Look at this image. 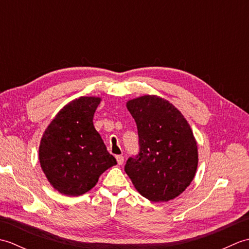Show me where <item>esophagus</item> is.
I'll return each instance as SVG.
<instances>
[{
	"label": "esophagus",
	"mask_w": 249,
	"mask_h": 249,
	"mask_svg": "<svg viewBox=\"0 0 249 249\" xmlns=\"http://www.w3.org/2000/svg\"><path fill=\"white\" fill-rule=\"evenodd\" d=\"M116 161H118V165H123V162H124V157L122 156V155H118L116 156Z\"/></svg>",
	"instance_id": "obj_1"
}]
</instances>
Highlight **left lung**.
I'll use <instances>...</instances> for the list:
<instances>
[{"mask_svg": "<svg viewBox=\"0 0 249 249\" xmlns=\"http://www.w3.org/2000/svg\"><path fill=\"white\" fill-rule=\"evenodd\" d=\"M126 107L138 128L140 152L125 172L141 196L166 202L181 195L195 178L198 146L184 115L165 98L143 95Z\"/></svg>", "mask_w": 249, "mask_h": 249, "instance_id": "1", "label": "left lung"}]
</instances>
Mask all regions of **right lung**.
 <instances>
[{"label":"right lung","mask_w":249,"mask_h":249,"mask_svg":"<svg viewBox=\"0 0 249 249\" xmlns=\"http://www.w3.org/2000/svg\"><path fill=\"white\" fill-rule=\"evenodd\" d=\"M100 97L81 96L65 105L47 126L39 162L50 185L62 195L81 196L116 165L93 124Z\"/></svg>","instance_id":"1"}]
</instances>
